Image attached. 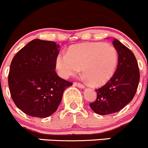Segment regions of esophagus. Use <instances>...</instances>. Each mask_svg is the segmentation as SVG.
Segmentation results:
<instances>
[{"label":"esophagus","instance_id":"34e87169","mask_svg":"<svg viewBox=\"0 0 148 148\" xmlns=\"http://www.w3.org/2000/svg\"><path fill=\"white\" fill-rule=\"evenodd\" d=\"M74 86H77V87L80 88V89H84V88H85L84 85L82 84H81V83H79V82H74Z\"/></svg>","mask_w":148,"mask_h":148}]
</instances>
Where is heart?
I'll use <instances>...</instances> for the list:
<instances>
[{"mask_svg":"<svg viewBox=\"0 0 148 148\" xmlns=\"http://www.w3.org/2000/svg\"><path fill=\"white\" fill-rule=\"evenodd\" d=\"M118 64V53L114 47L104 43H84L71 46L66 53L56 58V71L68 79L82 69L84 79L95 86H102L112 77Z\"/></svg>","mask_w":148,"mask_h":148,"instance_id":"heart-1","label":"heart"}]
</instances>
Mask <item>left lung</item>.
Wrapping results in <instances>:
<instances>
[{"instance_id":"obj_1","label":"left lung","mask_w":148,"mask_h":148,"mask_svg":"<svg viewBox=\"0 0 148 148\" xmlns=\"http://www.w3.org/2000/svg\"><path fill=\"white\" fill-rule=\"evenodd\" d=\"M113 45L118 53V64L114 75L106 84L96 89L97 99L90 103L91 109L100 115L113 114L123 109L133 99L140 71L134 53L114 38Z\"/></svg>"}]
</instances>
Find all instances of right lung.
I'll return each instance as SVG.
<instances>
[{
  "instance_id": "add662e5",
  "label": "right lung",
  "mask_w": 148,
  "mask_h": 148,
  "mask_svg": "<svg viewBox=\"0 0 148 148\" xmlns=\"http://www.w3.org/2000/svg\"><path fill=\"white\" fill-rule=\"evenodd\" d=\"M60 46L34 39L22 48L12 60L8 86L12 99L22 112L45 118L56 111L64 90L72 83L55 71Z\"/></svg>"
}]
</instances>
